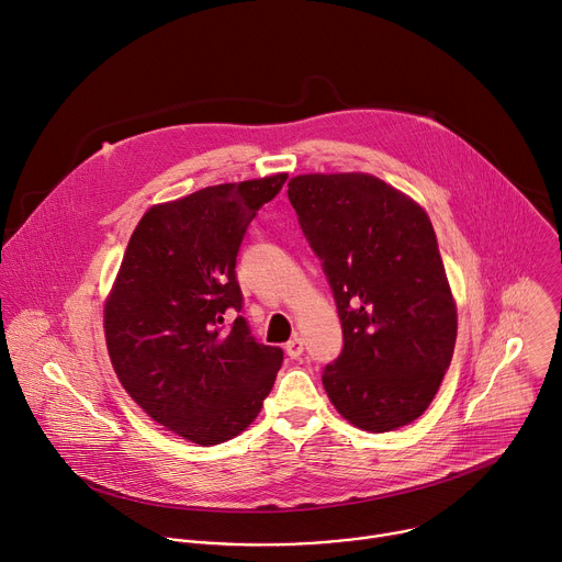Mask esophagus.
I'll return each mask as SVG.
<instances>
[{
    "instance_id": "obj_1",
    "label": "esophagus",
    "mask_w": 562,
    "mask_h": 562,
    "mask_svg": "<svg viewBox=\"0 0 562 562\" xmlns=\"http://www.w3.org/2000/svg\"><path fill=\"white\" fill-rule=\"evenodd\" d=\"M285 353L290 356V360H299L301 356H304V341H301V337H292L288 344H285Z\"/></svg>"
}]
</instances>
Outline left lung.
<instances>
[{
	"label": "left lung",
	"mask_w": 562,
	"mask_h": 562,
	"mask_svg": "<svg viewBox=\"0 0 562 562\" xmlns=\"http://www.w3.org/2000/svg\"><path fill=\"white\" fill-rule=\"evenodd\" d=\"M333 290L341 353L322 382L335 409L367 431L416 420L450 367L457 308L427 213L364 172L288 184Z\"/></svg>",
	"instance_id": "8db88e82"
}]
</instances>
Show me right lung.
<instances>
[{"mask_svg": "<svg viewBox=\"0 0 562 562\" xmlns=\"http://www.w3.org/2000/svg\"><path fill=\"white\" fill-rule=\"evenodd\" d=\"M288 176L218 184L157 204L139 221L105 304L112 367L159 425L200 446L258 416L283 362L243 313L236 256L256 211ZM237 313L232 327L224 315Z\"/></svg>", "mask_w": 562, "mask_h": 562, "instance_id": "obj_1", "label": "right lung"}]
</instances>
